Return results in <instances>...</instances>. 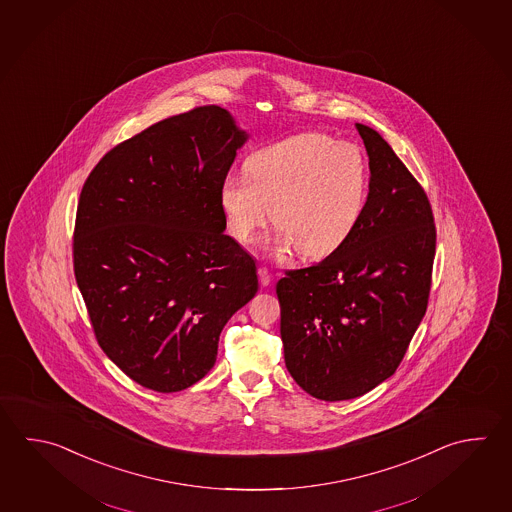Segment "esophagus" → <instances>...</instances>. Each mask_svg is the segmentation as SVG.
<instances>
[{
	"instance_id": "obj_1",
	"label": "esophagus",
	"mask_w": 512,
	"mask_h": 512,
	"mask_svg": "<svg viewBox=\"0 0 512 512\" xmlns=\"http://www.w3.org/2000/svg\"><path fill=\"white\" fill-rule=\"evenodd\" d=\"M259 282H261V286H270L271 273L266 268H259Z\"/></svg>"
}]
</instances>
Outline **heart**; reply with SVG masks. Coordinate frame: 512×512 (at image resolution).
<instances>
[{"label":"heart","mask_w":512,"mask_h":512,"mask_svg":"<svg viewBox=\"0 0 512 512\" xmlns=\"http://www.w3.org/2000/svg\"><path fill=\"white\" fill-rule=\"evenodd\" d=\"M244 172L228 175L219 192L228 232L242 244L257 241L273 217L275 250L322 259L348 241L364 213L369 164L351 141L291 135L253 152Z\"/></svg>","instance_id":"heart-1"}]
</instances>
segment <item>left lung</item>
<instances>
[{
	"mask_svg": "<svg viewBox=\"0 0 512 512\" xmlns=\"http://www.w3.org/2000/svg\"><path fill=\"white\" fill-rule=\"evenodd\" d=\"M355 126L371 170L357 228L277 282L286 367L326 402L366 395L395 373L424 319L436 250L424 188L377 130Z\"/></svg>",
	"mask_w": 512,
	"mask_h": 512,
	"instance_id": "8db88e82",
	"label": "left lung"
}]
</instances>
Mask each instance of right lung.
Wrapping results in <instances>:
<instances>
[{"label":"right lung","instance_id":"obj_1","mask_svg":"<svg viewBox=\"0 0 512 512\" xmlns=\"http://www.w3.org/2000/svg\"><path fill=\"white\" fill-rule=\"evenodd\" d=\"M248 134L206 105L114 146L79 195L74 273L97 344L157 393L212 369L219 335L259 290L219 192Z\"/></svg>","mask_w":512,"mask_h":512}]
</instances>
